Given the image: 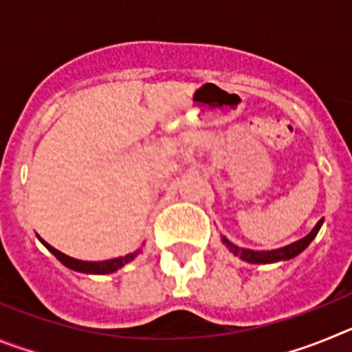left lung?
<instances>
[{"label":"left lung","instance_id":"1","mask_svg":"<svg viewBox=\"0 0 352 352\" xmlns=\"http://www.w3.org/2000/svg\"><path fill=\"white\" fill-rule=\"evenodd\" d=\"M321 226H322V219L317 222V226L314 227L312 232L305 236V238L298 239V241H294V243L287 245V247H284V248H276V250H268V252H256V250H248V248H239V247H236V245H232L229 239H226V238H222V239H223V243L229 247V250H231L234 256H239L243 261H247V263L268 264V263H276V261L292 259V257H296L298 254H301L305 248L312 243V239L317 236V232H319Z\"/></svg>","mask_w":352,"mask_h":352}]
</instances>
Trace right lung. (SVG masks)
<instances>
[{"mask_svg": "<svg viewBox=\"0 0 352 352\" xmlns=\"http://www.w3.org/2000/svg\"><path fill=\"white\" fill-rule=\"evenodd\" d=\"M38 239L42 241L43 245H45V248H47L49 252H52V254H54L56 259L60 261L61 264H65L67 268L76 270V272H80V273H93V275H105V273L116 272V270H120L121 266H125L126 263H130V261L135 259V257L141 254V250H135L133 254H129V256H125V257H116V259L100 261V263H88V261H79V259H74V257H70V256H65L63 252L56 250V248L51 247L47 241H43L40 236H38Z\"/></svg>", "mask_w": 352, "mask_h": 352, "instance_id": "add662e5", "label": "right lung"}]
</instances>
